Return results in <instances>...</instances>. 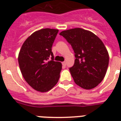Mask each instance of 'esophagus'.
Segmentation results:
<instances>
[{
	"instance_id": "34e87169",
	"label": "esophagus",
	"mask_w": 121,
	"mask_h": 121,
	"mask_svg": "<svg viewBox=\"0 0 121 121\" xmlns=\"http://www.w3.org/2000/svg\"><path fill=\"white\" fill-rule=\"evenodd\" d=\"M62 64V65L64 66V67H65V66H66V62H63Z\"/></svg>"
}]
</instances>
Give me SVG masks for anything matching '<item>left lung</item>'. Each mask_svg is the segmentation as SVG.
Segmentation results:
<instances>
[{
	"instance_id": "obj_1",
	"label": "left lung",
	"mask_w": 121,
	"mask_h": 121,
	"mask_svg": "<svg viewBox=\"0 0 121 121\" xmlns=\"http://www.w3.org/2000/svg\"><path fill=\"white\" fill-rule=\"evenodd\" d=\"M70 43L76 59L70 71L76 84L86 90L94 88L104 78L109 62L107 50L93 33L80 28L60 33Z\"/></svg>"
}]
</instances>
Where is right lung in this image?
<instances>
[{
  "mask_svg": "<svg viewBox=\"0 0 121 121\" xmlns=\"http://www.w3.org/2000/svg\"><path fill=\"white\" fill-rule=\"evenodd\" d=\"M58 30L43 28L36 31L23 42L18 62L23 78L33 89L47 92L57 84L62 64L54 61L52 45ZM50 57L52 60L48 61Z\"/></svg>",
  "mask_w": 121,
  "mask_h": 121,
  "instance_id": "add662e5",
  "label": "right lung"
}]
</instances>
